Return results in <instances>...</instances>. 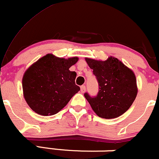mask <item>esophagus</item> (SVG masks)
I'll return each mask as SVG.
<instances>
[{"mask_svg": "<svg viewBox=\"0 0 159 159\" xmlns=\"http://www.w3.org/2000/svg\"><path fill=\"white\" fill-rule=\"evenodd\" d=\"M81 93H84L86 91V87L84 85H82L81 87Z\"/></svg>", "mask_w": 159, "mask_h": 159, "instance_id": "1", "label": "esophagus"}]
</instances>
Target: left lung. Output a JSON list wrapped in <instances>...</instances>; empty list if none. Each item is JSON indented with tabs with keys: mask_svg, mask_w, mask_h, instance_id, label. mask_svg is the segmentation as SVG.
<instances>
[{
	"mask_svg": "<svg viewBox=\"0 0 159 159\" xmlns=\"http://www.w3.org/2000/svg\"><path fill=\"white\" fill-rule=\"evenodd\" d=\"M98 83V92L92 97L84 96L99 117L113 119L121 116L134 102L138 87L135 75L117 58L110 57L106 61L85 58Z\"/></svg>",
	"mask_w": 159,
	"mask_h": 159,
	"instance_id": "1",
	"label": "left lung"
}]
</instances>
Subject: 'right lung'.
<instances>
[{
    "mask_svg": "<svg viewBox=\"0 0 159 159\" xmlns=\"http://www.w3.org/2000/svg\"><path fill=\"white\" fill-rule=\"evenodd\" d=\"M78 57L68 59L48 54L30 66L22 78L23 94L33 111L43 116L56 114L80 90L75 72L69 70Z\"/></svg>",
    "mask_w": 159,
    "mask_h": 159,
    "instance_id": "right-lung-1",
    "label": "right lung"
}]
</instances>
